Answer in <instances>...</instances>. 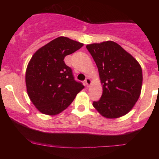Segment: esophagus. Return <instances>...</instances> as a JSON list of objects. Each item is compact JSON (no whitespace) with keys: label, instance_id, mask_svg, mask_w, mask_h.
I'll return each mask as SVG.
<instances>
[{"label":"esophagus","instance_id":"34e87169","mask_svg":"<svg viewBox=\"0 0 159 159\" xmlns=\"http://www.w3.org/2000/svg\"><path fill=\"white\" fill-rule=\"evenodd\" d=\"M84 84H85V86L87 88H88L90 86V84H91V80L89 78H86L85 80H84Z\"/></svg>","mask_w":159,"mask_h":159}]
</instances>
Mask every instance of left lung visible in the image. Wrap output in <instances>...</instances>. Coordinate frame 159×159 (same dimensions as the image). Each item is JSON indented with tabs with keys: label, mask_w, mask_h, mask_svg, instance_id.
Wrapping results in <instances>:
<instances>
[{
	"label": "left lung",
	"mask_w": 159,
	"mask_h": 159,
	"mask_svg": "<svg viewBox=\"0 0 159 159\" xmlns=\"http://www.w3.org/2000/svg\"><path fill=\"white\" fill-rule=\"evenodd\" d=\"M97 65L103 94L93 105L106 118L127 114L140 97L143 82L140 65L113 41L87 45Z\"/></svg>",
	"instance_id": "8db88e82"
}]
</instances>
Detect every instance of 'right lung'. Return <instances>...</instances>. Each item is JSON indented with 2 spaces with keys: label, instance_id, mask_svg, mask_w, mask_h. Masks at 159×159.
<instances>
[{
  "label": "right lung",
  "instance_id": "right-lung-1",
  "mask_svg": "<svg viewBox=\"0 0 159 159\" xmlns=\"http://www.w3.org/2000/svg\"><path fill=\"white\" fill-rule=\"evenodd\" d=\"M83 44L59 37L38 50L28 64L26 86L32 103L43 114L56 115L72 103L84 86L75 80L65 56L75 53Z\"/></svg>",
  "mask_w": 159,
  "mask_h": 159
}]
</instances>
